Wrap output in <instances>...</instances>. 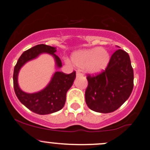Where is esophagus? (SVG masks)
Here are the masks:
<instances>
[{
	"mask_svg": "<svg viewBox=\"0 0 150 150\" xmlns=\"http://www.w3.org/2000/svg\"><path fill=\"white\" fill-rule=\"evenodd\" d=\"M76 75L77 77H80V76H83V73H81V72H80V71H77L76 72Z\"/></svg>",
	"mask_w": 150,
	"mask_h": 150,
	"instance_id": "34e87169",
	"label": "esophagus"
}]
</instances>
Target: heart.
<instances>
[{"label":"heart","mask_w":150,"mask_h":150,"mask_svg":"<svg viewBox=\"0 0 150 150\" xmlns=\"http://www.w3.org/2000/svg\"><path fill=\"white\" fill-rule=\"evenodd\" d=\"M110 57L108 51L103 48L89 49L76 52L72 56V60L75 65L84 67L90 73H98L108 65ZM66 62L69 63L68 60Z\"/></svg>","instance_id":"obj_1"}]
</instances>
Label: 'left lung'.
<instances>
[{"mask_svg":"<svg viewBox=\"0 0 150 150\" xmlns=\"http://www.w3.org/2000/svg\"><path fill=\"white\" fill-rule=\"evenodd\" d=\"M86 102L88 108L99 113L117 110L132 92L134 71L128 53L118 50L111 55L105 70L87 75Z\"/></svg>","mask_w":150,"mask_h":150,"instance_id":"8db88e82","label":"left lung"}]
</instances>
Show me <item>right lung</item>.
<instances>
[{
  "label": "right lung",
  "mask_w": 150,
  "mask_h": 150,
  "mask_svg": "<svg viewBox=\"0 0 150 150\" xmlns=\"http://www.w3.org/2000/svg\"><path fill=\"white\" fill-rule=\"evenodd\" d=\"M56 47L46 45H38L25 51L18 59L13 71V88L15 93L20 102L33 112L40 115L57 112L63 108L66 100V93L72 86L76 77V72L70 74L56 72L50 84L44 90L36 93H26L22 91L18 85V74L23 64L36 58L41 53L47 52L53 55L58 67H62V62L54 54Z\"/></svg>",
  "instance_id": "right-lung-1"
}]
</instances>
